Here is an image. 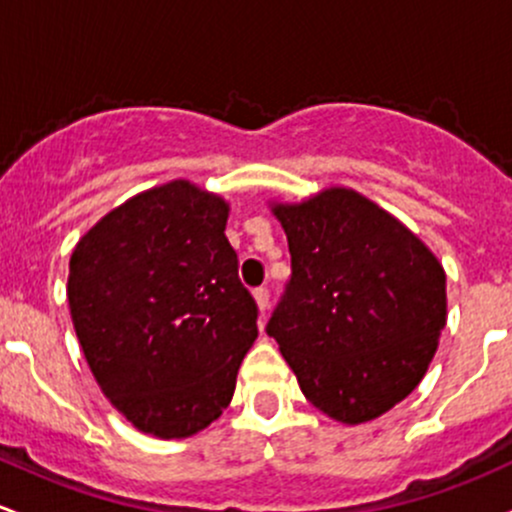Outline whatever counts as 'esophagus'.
<instances>
[{"instance_id": "34e87169", "label": "esophagus", "mask_w": 512, "mask_h": 512, "mask_svg": "<svg viewBox=\"0 0 512 512\" xmlns=\"http://www.w3.org/2000/svg\"><path fill=\"white\" fill-rule=\"evenodd\" d=\"M254 300H256L258 310H261V313H266L268 310V288H256Z\"/></svg>"}]
</instances>
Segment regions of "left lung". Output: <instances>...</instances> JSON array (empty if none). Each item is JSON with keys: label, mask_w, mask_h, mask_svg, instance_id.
Returning <instances> with one entry per match:
<instances>
[{"label": "left lung", "mask_w": 512, "mask_h": 512, "mask_svg": "<svg viewBox=\"0 0 512 512\" xmlns=\"http://www.w3.org/2000/svg\"><path fill=\"white\" fill-rule=\"evenodd\" d=\"M291 281L266 333L313 407L362 424L421 382L446 325V273L424 241L347 187L273 204Z\"/></svg>", "instance_id": "obj_1"}]
</instances>
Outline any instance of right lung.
Returning a JSON list of instances; mask_svg holds the SVG:
<instances>
[{
    "label": "right lung",
    "instance_id": "add662e5",
    "mask_svg": "<svg viewBox=\"0 0 512 512\" xmlns=\"http://www.w3.org/2000/svg\"><path fill=\"white\" fill-rule=\"evenodd\" d=\"M226 219L219 194L175 179L105 214L68 263V308L93 377L157 439L219 419L258 337Z\"/></svg>",
    "mask_w": 512,
    "mask_h": 512
}]
</instances>
